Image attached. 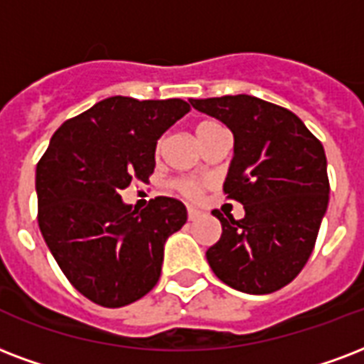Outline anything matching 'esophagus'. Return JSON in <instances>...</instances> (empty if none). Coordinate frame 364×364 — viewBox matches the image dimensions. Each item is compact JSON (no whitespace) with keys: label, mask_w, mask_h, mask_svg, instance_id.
Instances as JSON below:
<instances>
[{"label":"esophagus","mask_w":364,"mask_h":364,"mask_svg":"<svg viewBox=\"0 0 364 364\" xmlns=\"http://www.w3.org/2000/svg\"><path fill=\"white\" fill-rule=\"evenodd\" d=\"M188 221H194V219L200 218V210H196V208H188Z\"/></svg>","instance_id":"obj_1"}]
</instances>
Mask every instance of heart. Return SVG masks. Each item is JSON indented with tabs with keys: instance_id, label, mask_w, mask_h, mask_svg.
Returning <instances> with one entry per match:
<instances>
[{
	"instance_id": "heart-1",
	"label": "heart",
	"mask_w": 364,
	"mask_h": 364,
	"mask_svg": "<svg viewBox=\"0 0 364 364\" xmlns=\"http://www.w3.org/2000/svg\"><path fill=\"white\" fill-rule=\"evenodd\" d=\"M223 127L219 126L218 122L213 120H204V122H198L196 126H194V135H196V139L200 141V145L206 141V139H210L213 135V133L221 132ZM177 188L181 191L185 196H188V198H196L198 194H200V185L194 181H188V179H185V181H179L177 183Z\"/></svg>"
}]
</instances>
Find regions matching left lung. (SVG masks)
<instances>
[{"mask_svg": "<svg viewBox=\"0 0 364 364\" xmlns=\"http://www.w3.org/2000/svg\"><path fill=\"white\" fill-rule=\"evenodd\" d=\"M231 129L235 152L223 191L244 218H223L206 252L219 281L244 294H271L304 269L328 208L324 149L298 116L252 95L191 99Z\"/></svg>", "mask_w": 364, "mask_h": 364, "instance_id": "8db88e82", "label": "left lung"}]
</instances>
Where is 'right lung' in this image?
I'll list each match as a JSON object with an SVG mask.
<instances>
[{
	"mask_svg": "<svg viewBox=\"0 0 364 364\" xmlns=\"http://www.w3.org/2000/svg\"><path fill=\"white\" fill-rule=\"evenodd\" d=\"M191 107L181 99L108 97L65 122L36 168L38 223L72 287L124 307L156 287L164 244L187 221L183 202L158 196L139 212L120 193L149 181L158 139Z\"/></svg>",
	"mask_w": 364,
	"mask_h": 364,
	"instance_id": "1",
	"label": "right lung"
}]
</instances>
